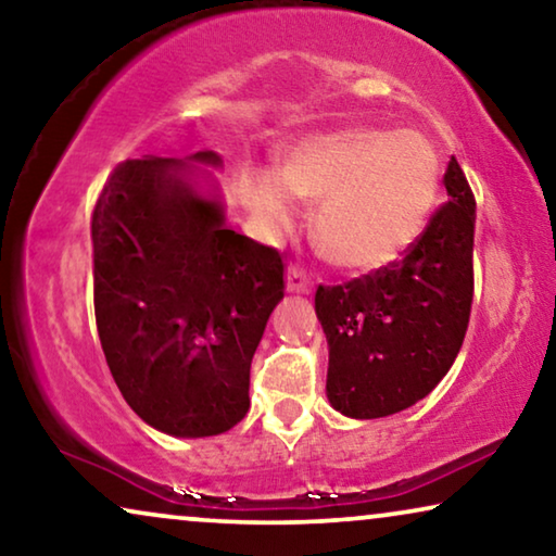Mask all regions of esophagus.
<instances>
[{"instance_id":"esophagus-1","label":"esophagus","mask_w":556,"mask_h":556,"mask_svg":"<svg viewBox=\"0 0 556 556\" xmlns=\"http://www.w3.org/2000/svg\"><path fill=\"white\" fill-rule=\"evenodd\" d=\"M286 288L291 293H308L311 291V278L308 273L301 268V265H291L286 276Z\"/></svg>"}]
</instances>
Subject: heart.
Here are the masks:
<instances>
[{"mask_svg":"<svg viewBox=\"0 0 556 556\" xmlns=\"http://www.w3.org/2000/svg\"><path fill=\"white\" fill-rule=\"evenodd\" d=\"M293 197L316 204L321 253L346 270H377L405 255L435 215L440 159L417 131L346 126L311 134L280 169L253 172L245 202L268 227L293 217Z\"/></svg>","mask_w":556,"mask_h":556,"instance_id":"heart-1","label":"heart"}]
</instances>
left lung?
<instances>
[{
  "instance_id": "8db88e82",
  "label": "left lung",
  "mask_w": 556,
  "mask_h": 556,
  "mask_svg": "<svg viewBox=\"0 0 556 556\" xmlns=\"http://www.w3.org/2000/svg\"><path fill=\"white\" fill-rule=\"evenodd\" d=\"M443 185L447 202L402 261L344 286H318L326 394L341 415L375 420L413 407L460 352L473 303L476 197L455 156Z\"/></svg>"
}]
</instances>
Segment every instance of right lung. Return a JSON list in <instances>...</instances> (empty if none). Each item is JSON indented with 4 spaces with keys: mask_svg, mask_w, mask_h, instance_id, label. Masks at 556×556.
Instances as JSON below:
<instances>
[{
    "mask_svg": "<svg viewBox=\"0 0 556 556\" xmlns=\"http://www.w3.org/2000/svg\"><path fill=\"white\" fill-rule=\"evenodd\" d=\"M189 174L162 156L111 172L90 219L93 306L128 407L166 435L207 438L248 413L250 362L286 280L278 250L227 230Z\"/></svg>",
    "mask_w": 556,
    "mask_h": 556,
    "instance_id": "1",
    "label": "right lung"
}]
</instances>
